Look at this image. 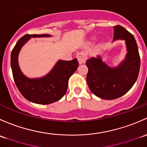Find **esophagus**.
Segmentation results:
<instances>
[{
    "label": "esophagus",
    "mask_w": 147,
    "mask_h": 147,
    "mask_svg": "<svg viewBox=\"0 0 147 147\" xmlns=\"http://www.w3.org/2000/svg\"><path fill=\"white\" fill-rule=\"evenodd\" d=\"M77 59H78L79 64H83L86 62V59H87V56L84 51H81L77 54Z\"/></svg>",
    "instance_id": "34e87169"
}]
</instances>
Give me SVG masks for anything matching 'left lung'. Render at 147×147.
Segmentation results:
<instances>
[{"mask_svg":"<svg viewBox=\"0 0 147 147\" xmlns=\"http://www.w3.org/2000/svg\"><path fill=\"white\" fill-rule=\"evenodd\" d=\"M114 28L113 42L124 40L127 54L115 67L102 61V56L91 57L86 61L88 69L86 81L90 91L98 98L113 100L127 93L136 82L140 68L138 47L134 36L120 25Z\"/></svg>","mask_w":147,"mask_h":147,"instance_id":"left-lung-1","label":"left lung"}]
</instances>
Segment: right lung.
Listing matches in <instances>:
<instances>
[{"label": "right lung", "instance_id": "1", "mask_svg": "<svg viewBox=\"0 0 147 147\" xmlns=\"http://www.w3.org/2000/svg\"><path fill=\"white\" fill-rule=\"evenodd\" d=\"M50 37V34H25L18 41L10 57L13 78L19 91L29 101L41 105L52 103L62 98L67 90L69 78L78 66L76 59L71 61L60 59L44 76L30 78L24 75L18 62L22 47L31 37Z\"/></svg>", "mask_w": 147, "mask_h": 147}]
</instances>
